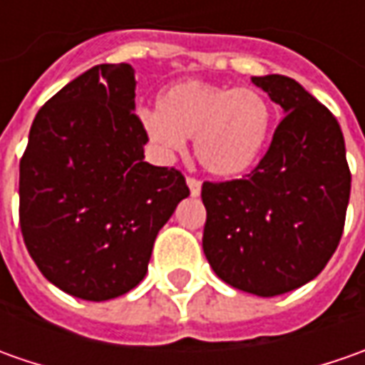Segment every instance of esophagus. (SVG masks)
<instances>
[{"instance_id": "34e87169", "label": "esophagus", "mask_w": 365, "mask_h": 365, "mask_svg": "<svg viewBox=\"0 0 365 365\" xmlns=\"http://www.w3.org/2000/svg\"><path fill=\"white\" fill-rule=\"evenodd\" d=\"M187 185H189V190L192 197H199V195H201V180H199V178L189 176V178H187Z\"/></svg>"}]
</instances>
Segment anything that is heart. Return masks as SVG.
Here are the masks:
<instances>
[{"label":"heart","instance_id":"1","mask_svg":"<svg viewBox=\"0 0 365 365\" xmlns=\"http://www.w3.org/2000/svg\"><path fill=\"white\" fill-rule=\"evenodd\" d=\"M148 140L164 152L192 138L199 164L217 178H235L256 166L272 133V106L256 89L182 81L162 91L158 109L140 115Z\"/></svg>","mask_w":365,"mask_h":365}]
</instances>
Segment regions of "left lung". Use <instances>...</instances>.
<instances>
[{
	"mask_svg": "<svg viewBox=\"0 0 365 365\" xmlns=\"http://www.w3.org/2000/svg\"><path fill=\"white\" fill-rule=\"evenodd\" d=\"M252 83L284 118L244 178L203 182V252L230 287L276 297L311 282L337 250L351 175L344 133L329 109L290 77Z\"/></svg>",
	"mask_w": 365,
	"mask_h": 365,
	"instance_id": "obj_1",
	"label": "left lung"
}]
</instances>
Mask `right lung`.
<instances>
[{"label": "right lung", "instance_id": "right-lung-1", "mask_svg": "<svg viewBox=\"0 0 365 365\" xmlns=\"http://www.w3.org/2000/svg\"><path fill=\"white\" fill-rule=\"evenodd\" d=\"M130 64H97L36 113L20 160V227L38 270L85 301L138 287L154 240L189 197L175 168L144 162Z\"/></svg>", "mask_w": 365, "mask_h": 365}]
</instances>
